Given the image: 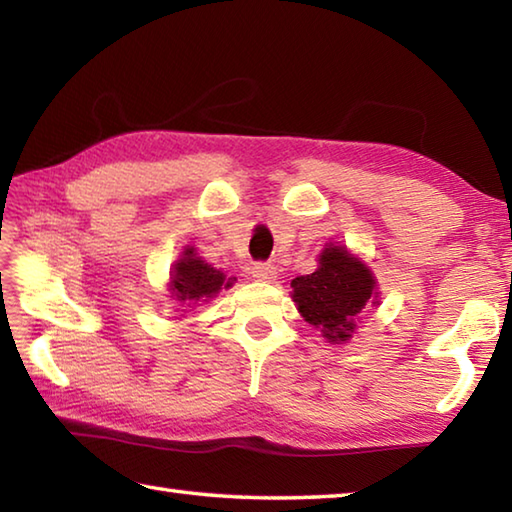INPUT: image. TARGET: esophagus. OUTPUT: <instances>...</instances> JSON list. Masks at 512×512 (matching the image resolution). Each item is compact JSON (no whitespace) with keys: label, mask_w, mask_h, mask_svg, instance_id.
Instances as JSON below:
<instances>
[{"label":"esophagus","mask_w":512,"mask_h":512,"mask_svg":"<svg viewBox=\"0 0 512 512\" xmlns=\"http://www.w3.org/2000/svg\"><path fill=\"white\" fill-rule=\"evenodd\" d=\"M250 273H253V277L259 281H275L277 279V268L273 264H255L253 268H250Z\"/></svg>","instance_id":"1"}]
</instances>
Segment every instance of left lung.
<instances>
[{"instance_id":"1","label":"left lung","mask_w":512,"mask_h":512,"mask_svg":"<svg viewBox=\"0 0 512 512\" xmlns=\"http://www.w3.org/2000/svg\"><path fill=\"white\" fill-rule=\"evenodd\" d=\"M319 266L292 279V301L328 343H347L365 308L380 306L378 281L361 257L341 244H325Z\"/></svg>"}]
</instances>
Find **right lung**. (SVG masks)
Wrapping results in <instances>:
<instances>
[{"label": "right lung", "instance_id": "right-lung-1", "mask_svg": "<svg viewBox=\"0 0 512 512\" xmlns=\"http://www.w3.org/2000/svg\"><path fill=\"white\" fill-rule=\"evenodd\" d=\"M235 281V277H226L220 268L204 262L193 246H184L169 270L167 288L171 299L180 303V308H193L217 297L220 290L231 288Z\"/></svg>", "mask_w": 512, "mask_h": 512}]
</instances>
